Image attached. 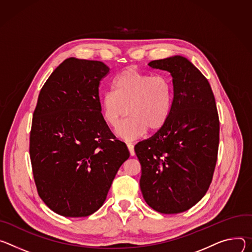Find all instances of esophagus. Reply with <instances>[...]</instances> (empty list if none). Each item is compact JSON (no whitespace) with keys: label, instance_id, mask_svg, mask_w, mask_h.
I'll list each match as a JSON object with an SVG mask.
<instances>
[{"label":"esophagus","instance_id":"esophagus-1","mask_svg":"<svg viewBox=\"0 0 252 252\" xmlns=\"http://www.w3.org/2000/svg\"><path fill=\"white\" fill-rule=\"evenodd\" d=\"M127 147H128V150L131 154V156H134L135 154V151H134V145L132 143H127Z\"/></svg>","mask_w":252,"mask_h":252}]
</instances>
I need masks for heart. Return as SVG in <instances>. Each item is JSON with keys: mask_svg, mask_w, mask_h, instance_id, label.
<instances>
[{"mask_svg": "<svg viewBox=\"0 0 252 252\" xmlns=\"http://www.w3.org/2000/svg\"><path fill=\"white\" fill-rule=\"evenodd\" d=\"M172 100V87L166 77L126 69L112 81V91L102 95L100 108L105 122L115 129L129 113L118 135L133 140L147 129L155 131L165 124Z\"/></svg>", "mask_w": 252, "mask_h": 252, "instance_id": "1", "label": "heart"}]
</instances>
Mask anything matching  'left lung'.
Returning <instances> with one entry per match:
<instances>
[{
    "label": "left lung",
    "mask_w": 252,
    "mask_h": 252,
    "mask_svg": "<svg viewBox=\"0 0 252 252\" xmlns=\"http://www.w3.org/2000/svg\"><path fill=\"white\" fill-rule=\"evenodd\" d=\"M168 71L173 100L168 120L135 145L141 164L140 188L146 203L164 214L184 212L206 194L219 145V117L210 84L181 56L151 61Z\"/></svg>",
    "instance_id": "8db88e82"
}]
</instances>
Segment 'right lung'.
Segmentation results:
<instances>
[{
  "label": "right lung",
  "instance_id": "add662e5",
  "mask_svg": "<svg viewBox=\"0 0 252 252\" xmlns=\"http://www.w3.org/2000/svg\"><path fill=\"white\" fill-rule=\"evenodd\" d=\"M110 68L66 59L42 87L30 132V158L44 203L65 217H85L104 203L130 153L106 124L99 86Z\"/></svg>",
  "mask_w": 252,
  "mask_h": 252
}]
</instances>
